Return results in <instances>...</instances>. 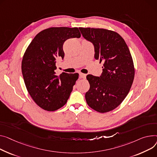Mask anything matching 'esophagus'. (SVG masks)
<instances>
[{
	"label": "esophagus",
	"instance_id": "obj_1",
	"mask_svg": "<svg viewBox=\"0 0 157 157\" xmlns=\"http://www.w3.org/2000/svg\"><path fill=\"white\" fill-rule=\"evenodd\" d=\"M79 76H80V78H81V79H86V75H85V74H82V73H81Z\"/></svg>",
	"mask_w": 157,
	"mask_h": 157
}]
</instances>
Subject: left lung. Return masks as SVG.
<instances>
[{
	"label": "left lung",
	"mask_w": 157,
	"mask_h": 157,
	"mask_svg": "<svg viewBox=\"0 0 157 157\" xmlns=\"http://www.w3.org/2000/svg\"><path fill=\"white\" fill-rule=\"evenodd\" d=\"M93 43L95 59L103 62L100 77L88 75L90 89L85 94L88 105L100 113L117 108L128 95L134 78V66L128 45L116 31L103 28H79Z\"/></svg>",
	"instance_id": "1"
}]
</instances>
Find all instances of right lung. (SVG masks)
<instances>
[{"instance_id":"right-lung-1","label":"right lung","mask_w":157,"mask_h":157,"mask_svg":"<svg viewBox=\"0 0 157 157\" xmlns=\"http://www.w3.org/2000/svg\"><path fill=\"white\" fill-rule=\"evenodd\" d=\"M80 37L78 28L51 27L38 33L25 52L21 70L26 89L45 110H57L67 103L79 74L58 75L56 63L64 57V41Z\"/></svg>"}]
</instances>
